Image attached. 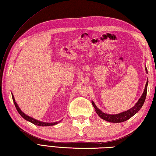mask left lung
<instances>
[{
	"instance_id": "obj_1",
	"label": "left lung",
	"mask_w": 156,
	"mask_h": 156,
	"mask_svg": "<svg viewBox=\"0 0 156 156\" xmlns=\"http://www.w3.org/2000/svg\"><path fill=\"white\" fill-rule=\"evenodd\" d=\"M145 70H146V72L147 73V68H145ZM147 85H148V81H147L145 90H144V92L143 93L141 97H140V99L138 101V102H136V104L135 105V106H134L133 108H130L129 110L124 111V112H122L121 113L116 114V115L107 114V113L102 112V111L100 110L99 108H98V107H96L94 102H92V105L94 106V108H95L96 113L98 114V116L101 117V118H102V119L106 120V121L109 122H113V123H119V122H125V121H126V120H128V119H130V117H133L134 115L136 114L143 107L144 102H145V101L147 91Z\"/></svg>"
}]
</instances>
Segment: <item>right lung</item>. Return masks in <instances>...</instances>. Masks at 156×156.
<instances>
[{
  "instance_id": "right-lung-1",
  "label": "right lung",
  "mask_w": 156,
  "mask_h": 156,
  "mask_svg": "<svg viewBox=\"0 0 156 156\" xmlns=\"http://www.w3.org/2000/svg\"><path fill=\"white\" fill-rule=\"evenodd\" d=\"M12 98H13V102H14V105L15 106H16V108L17 111H18V113L20 114V115H21L23 118H24L26 120H27V121L30 122L31 123H32V124H34L35 125L37 126H54L55 124H57L58 122H55V123H45V122H40V121H38V120L35 119H33L32 118V117H29L28 115H26V114L23 113L22 111L20 110V108H19L18 105H17L16 101H15V98L13 97V95L12 94Z\"/></svg>"
}]
</instances>
